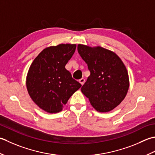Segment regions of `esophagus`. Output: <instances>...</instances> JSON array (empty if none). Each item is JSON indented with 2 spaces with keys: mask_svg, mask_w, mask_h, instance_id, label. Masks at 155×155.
Returning a JSON list of instances; mask_svg holds the SVG:
<instances>
[{
  "mask_svg": "<svg viewBox=\"0 0 155 155\" xmlns=\"http://www.w3.org/2000/svg\"><path fill=\"white\" fill-rule=\"evenodd\" d=\"M79 82H80V83L81 84V86H82V85H83V84H84V82H85L84 78H81V79H80V80H79Z\"/></svg>",
  "mask_w": 155,
  "mask_h": 155,
  "instance_id": "1",
  "label": "esophagus"
}]
</instances>
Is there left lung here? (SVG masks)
<instances>
[{"mask_svg":"<svg viewBox=\"0 0 155 155\" xmlns=\"http://www.w3.org/2000/svg\"><path fill=\"white\" fill-rule=\"evenodd\" d=\"M78 51L90 75L81 90L97 112L111 111L124 99L129 87L127 69L120 58L102 47L79 44Z\"/></svg>","mask_w":155,"mask_h":155,"instance_id":"left-lung-1","label":"left lung"}]
</instances>
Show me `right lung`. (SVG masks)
<instances>
[{
	"mask_svg": "<svg viewBox=\"0 0 155 155\" xmlns=\"http://www.w3.org/2000/svg\"><path fill=\"white\" fill-rule=\"evenodd\" d=\"M75 48V44L47 47L31 64L27 75V91L33 102L44 111L61 112L69 97L81 87L65 69Z\"/></svg>",
	"mask_w": 155,
	"mask_h": 155,
	"instance_id": "1",
	"label": "right lung"
}]
</instances>
